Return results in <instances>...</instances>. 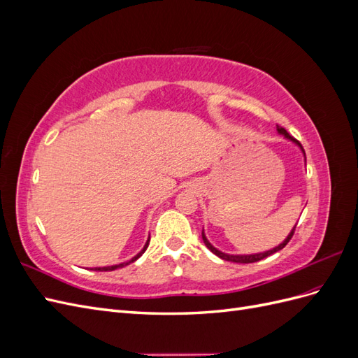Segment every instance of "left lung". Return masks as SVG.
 Returning a JSON list of instances; mask_svg holds the SVG:
<instances>
[{"label": "left lung", "mask_w": 358, "mask_h": 358, "mask_svg": "<svg viewBox=\"0 0 358 358\" xmlns=\"http://www.w3.org/2000/svg\"><path fill=\"white\" fill-rule=\"evenodd\" d=\"M278 128V133L282 136L284 138H287V140H289V142H292L294 145H297L299 148H300V150L303 152V157H305V164H306V155H305V149H303V146L297 142V140L294 138V137H291L288 133H287V129L285 128H282V127H276ZM297 225V224H296ZM296 225L292 227V230L289 231V234L285 237V241L282 242V243H279L278 246H275V248H272V249H268V251H264V252H257V254H225V252H222V251H220V249H216L209 241H208V237H206V234H204V230L201 231V237H203V242H204V245L208 246V249H210V251L216 255V257H220V258H222V259H225V262H233V263H255V262H259V259H263V258H266V257H268V255H272V254H275V252H278V251H280V249L282 248H285V245L289 242V239L292 237V234H294V230H296Z\"/></svg>", "instance_id": "obj_1"}]
</instances>
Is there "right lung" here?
<instances>
[{"label": "right lung", "mask_w": 358, "mask_h": 358, "mask_svg": "<svg viewBox=\"0 0 358 358\" xmlns=\"http://www.w3.org/2000/svg\"><path fill=\"white\" fill-rule=\"evenodd\" d=\"M149 241H150V237H148V241H146V243H145V246H143L142 251H140L137 255H134L131 259H128V262H125V263H121V264H115V266H106V267H94L92 270H96V272H112V270H116V268H119V267H124V266H128V264L134 263L136 259H137V258H140V257H142V254H143V252L146 251V249H148Z\"/></svg>", "instance_id": "right-lung-1"}]
</instances>
